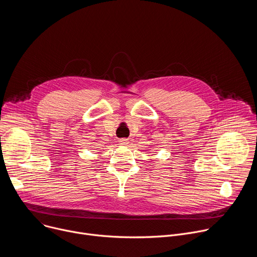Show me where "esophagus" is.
<instances>
[{"mask_svg":"<svg viewBox=\"0 0 257 257\" xmlns=\"http://www.w3.org/2000/svg\"><path fill=\"white\" fill-rule=\"evenodd\" d=\"M119 142H120V144H122V145H127V144L129 143V140L126 139V138H122V139L119 140Z\"/></svg>","mask_w":257,"mask_h":257,"instance_id":"1","label":"esophagus"}]
</instances>
